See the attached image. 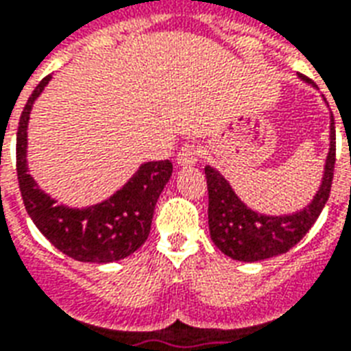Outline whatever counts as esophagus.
I'll use <instances>...</instances> for the list:
<instances>
[{
  "instance_id": "34e87169",
  "label": "esophagus",
  "mask_w": 351,
  "mask_h": 351,
  "mask_svg": "<svg viewBox=\"0 0 351 351\" xmlns=\"http://www.w3.org/2000/svg\"><path fill=\"white\" fill-rule=\"evenodd\" d=\"M197 156H199V151L193 143H186L182 147L178 154H176V164L180 167H189V165L197 164Z\"/></svg>"
}]
</instances>
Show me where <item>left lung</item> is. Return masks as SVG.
I'll return each instance as SVG.
<instances>
[{"label": "left lung", "mask_w": 351, "mask_h": 351, "mask_svg": "<svg viewBox=\"0 0 351 351\" xmlns=\"http://www.w3.org/2000/svg\"><path fill=\"white\" fill-rule=\"evenodd\" d=\"M335 169V121L330 123V152L324 176L311 204L291 215H263L250 210L217 169L206 167L208 184V224L211 241L228 258L237 261H261L274 258L298 243L311 230L330 199Z\"/></svg>", "instance_id": "8db88e82"}]
</instances>
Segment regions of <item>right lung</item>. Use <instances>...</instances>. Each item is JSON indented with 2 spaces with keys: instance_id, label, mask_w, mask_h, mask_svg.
<instances>
[{
  "instance_id": "right-lung-1",
  "label": "right lung",
  "mask_w": 351,
  "mask_h": 351,
  "mask_svg": "<svg viewBox=\"0 0 351 351\" xmlns=\"http://www.w3.org/2000/svg\"><path fill=\"white\" fill-rule=\"evenodd\" d=\"M49 79L47 75L40 80L31 93L16 134V173L25 210L51 245L69 258L90 263L119 261L136 252L149 237L154 206L169 182L173 164L169 160L147 162L110 199L90 208L75 210L55 204L27 173L25 160L29 114Z\"/></svg>"
}]
</instances>
